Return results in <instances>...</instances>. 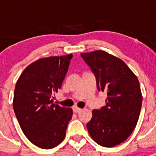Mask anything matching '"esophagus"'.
Listing matches in <instances>:
<instances>
[{
  "label": "esophagus",
  "mask_w": 156,
  "mask_h": 156,
  "mask_svg": "<svg viewBox=\"0 0 156 156\" xmlns=\"http://www.w3.org/2000/svg\"><path fill=\"white\" fill-rule=\"evenodd\" d=\"M73 112H75V113H78V112H79L80 111H82V109L79 108H78V107H74L73 108Z\"/></svg>",
  "instance_id": "34e87169"
}]
</instances>
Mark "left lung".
<instances>
[{
	"label": "left lung",
	"instance_id": "left-lung-1",
	"mask_svg": "<svg viewBox=\"0 0 156 156\" xmlns=\"http://www.w3.org/2000/svg\"><path fill=\"white\" fill-rule=\"evenodd\" d=\"M81 56L95 74L98 90L108 95L106 105L92 111L87 130L99 145L112 147L126 141L137 125L143 102L139 82L122 60L104 51Z\"/></svg>",
	"mask_w": 156,
	"mask_h": 156
}]
</instances>
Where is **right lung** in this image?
<instances>
[{
	"mask_svg": "<svg viewBox=\"0 0 156 156\" xmlns=\"http://www.w3.org/2000/svg\"><path fill=\"white\" fill-rule=\"evenodd\" d=\"M72 54L39 59L23 70L17 81L13 107L23 133L42 149L64 140L73 110L53 104L68 71Z\"/></svg>",
	"mask_w": 156,
	"mask_h": 156,
	"instance_id": "add662e5",
	"label": "right lung"
}]
</instances>
